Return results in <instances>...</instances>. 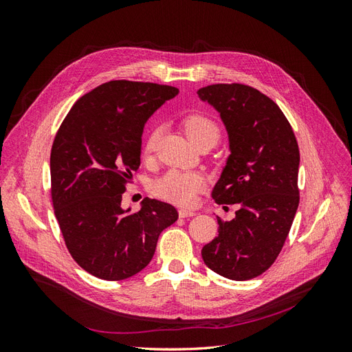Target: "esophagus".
<instances>
[{
	"instance_id": "esophagus-1",
	"label": "esophagus",
	"mask_w": 352,
	"mask_h": 352,
	"mask_svg": "<svg viewBox=\"0 0 352 352\" xmlns=\"http://www.w3.org/2000/svg\"><path fill=\"white\" fill-rule=\"evenodd\" d=\"M197 212L194 211V210H189V208H179V216L180 217H192V216H195Z\"/></svg>"
}]
</instances>
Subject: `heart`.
I'll return each mask as SVG.
<instances>
[{
    "label": "heart",
    "instance_id": "obj_1",
    "mask_svg": "<svg viewBox=\"0 0 352 352\" xmlns=\"http://www.w3.org/2000/svg\"><path fill=\"white\" fill-rule=\"evenodd\" d=\"M184 127L186 135L197 142L201 138L211 136L217 141L220 136L219 124L202 113H194L185 117ZM162 136L160 126H153L148 132L144 142V154L148 157L157 150V144ZM206 180L202 175L197 172H188V170H168L166 175L158 177L154 184V194L166 201L175 202L179 206H189L195 201L197 194L204 186Z\"/></svg>",
    "mask_w": 352,
    "mask_h": 352
}]
</instances>
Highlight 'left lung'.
<instances>
[{
	"instance_id": "left-lung-1",
	"label": "left lung",
	"mask_w": 352,
	"mask_h": 352,
	"mask_svg": "<svg viewBox=\"0 0 352 352\" xmlns=\"http://www.w3.org/2000/svg\"><path fill=\"white\" fill-rule=\"evenodd\" d=\"M229 135L230 155L212 189L217 204H238L235 217H217L219 235L201 254L212 272L248 280L278 258L300 204V150L279 105L248 85L217 83L198 89Z\"/></svg>"
}]
</instances>
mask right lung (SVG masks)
<instances>
[{"label":"right lung","mask_w":352,"mask_h":352,"mask_svg":"<svg viewBox=\"0 0 352 352\" xmlns=\"http://www.w3.org/2000/svg\"><path fill=\"white\" fill-rule=\"evenodd\" d=\"M179 89L132 80L102 83L80 97L51 148V198L66 247L83 270L123 280L150 264L160 233L179 214L145 198L138 212L122 194L141 164L146 120Z\"/></svg>","instance_id":"add662e5"}]
</instances>
